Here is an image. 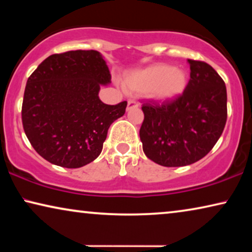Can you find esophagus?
<instances>
[{
    "label": "esophagus",
    "instance_id": "obj_1",
    "mask_svg": "<svg viewBox=\"0 0 252 252\" xmlns=\"http://www.w3.org/2000/svg\"><path fill=\"white\" fill-rule=\"evenodd\" d=\"M137 106H139V103L133 101V99H129V101L127 102V111H128V110L135 109V108H137Z\"/></svg>",
    "mask_w": 252,
    "mask_h": 252
}]
</instances>
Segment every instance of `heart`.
<instances>
[{"label":"heart","mask_w":252,"mask_h":252,"mask_svg":"<svg viewBox=\"0 0 252 252\" xmlns=\"http://www.w3.org/2000/svg\"><path fill=\"white\" fill-rule=\"evenodd\" d=\"M187 73L168 64H153L129 72L124 79V88L129 94H144L156 102L171 101L185 91Z\"/></svg>","instance_id":"b5f03b06"}]
</instances>
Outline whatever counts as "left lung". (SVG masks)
<instances>
[{
    "label": "left lung",
    "instance_id": "left-lung-1",
    "mask_svg": "<svg viewBox=\"0 0 252 252\" xmlns=\"http://www.w3.org/2000/svg\"><path fill=\"white\" fill-rule=\"evenodd\" d=\"M190 79L173 101L142 104L140 128L146 156L166 167L190 165L206 156L227 120L225 82L211 65L188 60Z\"/></svg>",
    "mask_w": 252,
    "mask_h": 252
}]
</instances>
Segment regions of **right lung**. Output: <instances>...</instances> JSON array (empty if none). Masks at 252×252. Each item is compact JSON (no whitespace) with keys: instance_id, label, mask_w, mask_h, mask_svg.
<instances>
[{"instance_id":"right-lung-1","label":"right lung","mask_w":252,"mask_h":252,"mask_svg":"<svg viewBox=\"0 0 252 252\" xmlns=\"http://www.w3.org/2000/svg\"><path fill=\"white\" fill-rule=\"evenodd\" d=\"M111 74L96 50H71L46 58L30 75L22 106L23 127L34 150L51 164L85 166L101 154L111 124L127 102L98 97Z\"/></svg>"}]
</instances>
